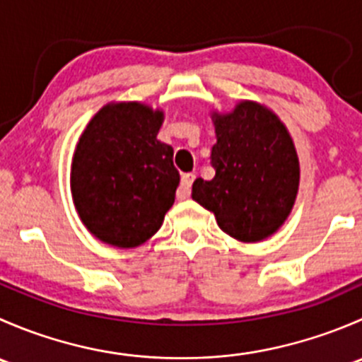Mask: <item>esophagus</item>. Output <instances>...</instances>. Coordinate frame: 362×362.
Returning <instances> with one entry per match:
<instances>
[{
    "label": "esophagus",
    "mask_w": 362,
    "mask_h": 362,
    "mask_svg": "<svg viewBox=\"0 0 362 362\" xmlns=\"http://www.w3.org/2000/svg\"><path fill=\"white\" fill-rule=\"evenodd\" d=\"M196 175L194 173H184L182 175V182L178 185V191H177V198L178 199H187L191 196V187H192V182H194Z\"/></svg>",
    "instance_id": "1"
}]
</instances>
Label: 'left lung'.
I'll list each match as a JSON object with an SVG mask.
<instances>
[{
	"label": "left lung",
	"instance_id": "left-lung-1",
	"mask_svg": "<svg viewBox=\"0 0 362 362\" xmlns=\"http://www.w3.org/2000/svg\"><path fill=\"white\" fill-rule=\"evenodd\" d=\"M211 180L196 178L192 199L214 211L218 228L240 242L273 235L293 208L299 163L286 126L273 112L242 101L228 115H214Z\"/></svg>",
	"mask_w": 362,
	"mask_h": 362
}]
</instances>
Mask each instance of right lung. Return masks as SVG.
Returning <instances> with one entry per match:
<instances>
[{
	"instance_id": "add662e5",
	"label": "right lung",
	"mask_w": 362,
	"mask_h": 362,
	"mask_svg": "<svg viewBox=\"0 0 362 362\" xmlns=\"http://www.w3.org/2000/svg\"><path fill=\"white\" fill-rule=\"evenodd\" d=\"M163 112L140 103L107 105L87 124L71 164V194L86 228L131 249L159 231L180 173L171 145L158 140Z\"/></svg>"
}]
</instances>
